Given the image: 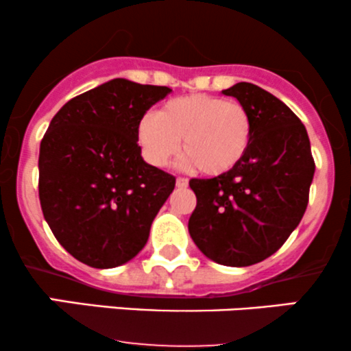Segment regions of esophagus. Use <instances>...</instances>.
Returning <instances> with one entry per match:
<instances>
[{
	"label": "esophagus",
	"instance_id": "esophagus-1",
	"mask_svg": "<svg viewBox=\"0 0 351 351\" xmlns=\"http://www.w3.org/2000/svg\"><path fill=\"white\" fill-rule=\"evenodd\" d=\"M176 186H178V188H186L188 186V180L183 178V176H180V178H176Z\"/></svg>",
	"mask_w": 351,
	"mask_h": 351
}]
</instances>
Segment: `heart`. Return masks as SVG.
<instances>
[{
	"instance_id": "1",
	"label": "heart",
	"mask_w": 351,
	"mask_h": 351,
	"mask_svg": "<svg viewBox=\"0 0 351 351\" xmlns=\"http://www.w3.org/2000/svg\"><path fill=\"white\" fill-rule=\"evenodd\" d=\"M252 132V117L243 104L196 94L170 100L158 115H143L136 138L143 156L155 167L170 162L183 138V163L217 176L243 162Z\"/></svg>"
}]
</instances>
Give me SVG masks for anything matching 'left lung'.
<instances>
[{
    "mask_svg": "<svg viewBox=\"0 0 351 351\" xmlns=\"http://www.w3.org/2000/svg\"><path fill=\"white\" fill-rule=\"evenodd\" d=\"M223 94L251 114V147L234 170L189 180L196 208L188 229L209 259L245 267L279 251L299 226L315 162L304 123L282 100L249 82Z\"/></svg>",
    "mask_w": 351,
    "mask_h": 351,
    "instance_id": "obj_1",
    "label": "left lung"
}]
</instances>
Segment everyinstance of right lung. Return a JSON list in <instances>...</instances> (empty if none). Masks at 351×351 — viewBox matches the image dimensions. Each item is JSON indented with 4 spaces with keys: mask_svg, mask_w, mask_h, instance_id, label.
<instances>
[{
    "mask_svg": "<svg viewBox=\"0 0 351 351\" xmlns=\"http://www.w3.org/2000/svg\"><path fill=\"white\" fill-rule=\"evenodd\" d=\"M170 92L114 79L51 120L39 150V201L52 234L80 263L117 267L147 244L176 180L143 162L136 128Z\"/></svg>",
    "mask_w": 351,
    "mask_h": 351,
    "instance_id": "add662e5",
    "label": "right lung"
}]
</instances>
